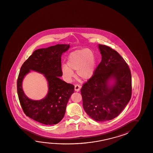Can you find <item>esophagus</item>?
<instances>
[{"instance_id":"1","label":"esophagus","mask_w":153,"mask_h":153,"mask_svg":"<svg viewBox=\"0 0 153 153\" xmlns=\"http://www.w3.org/2000/svg\"><path fill=\"white\" fill-rule=\"evenodd\" d=\"M81 88V86L78 85V84H76L75 85V91H79L80 89Z\"/></svg>"}]
</instances>
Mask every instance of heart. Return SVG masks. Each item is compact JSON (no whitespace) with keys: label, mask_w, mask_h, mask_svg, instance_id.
I'll list each match as a JSON object with an SVG mask.
<instances>
[{"label":"heart","mask_w":153,"mask_h":153,"mask_svg":"<svg viewBox=\"0 0 153 153\" xmlns=\"http://www.w3.org/2000/svg\"><path fill=\"white\" fill-rule=\"evenodd\" d=\"M96 58L89 49L83 48L75 51L69 55L67 65H63L62 72L66 78L70 79L76 70L78 78L87 81L93 76L96 69Z\"/></svg>","instance_id":"b5f03b06"}]
</instances>
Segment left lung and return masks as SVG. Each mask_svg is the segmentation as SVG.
Returning a JSON list of instances; mask_svg holds the SVG:
<instances>
[{"label": "left lung", "mask_w": 153, "mask_h": 153, "mask_svg": "<svg viewBox=\"0 0 153 153\" xmlns=\"http://www.w3.org/2000/svg\"><path fill=\"white\" fill-rule=\"evenodd\" d=\"M102 60L93 76L81 89L84 111L91 118L104 122L115 118L131 99L132 78L128 64L116 51L99 45ZM115 80L111 86V78Z\"/></svg>", "instance_id": "obj_1"}]
</instances>
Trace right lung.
I'll list each match as a JSON object with an SVG mask.
<instances>
[{
    "mask_svg": "<svg viewBox=\"0 0 153 153\" xmlns=\"http://www.w3.org/2000/svg\"><path fill=\"white\" fill-rule=\"evenodd\" d=\"M70 47L69 45H56L46 48L35 50L23 64L17 81L19 101L25 115L45 125L56 124L65 115L66 105L74 92L73 84L63 81L61 56ZM30 70L45 75L49 84L47 96L35 101L26 97L22 89V80Z\"/></svg>",
    "mask_w": 153,
    "mask_h": 153,
    "instance_id": "obj_1",
    "label": "right lung"
}]
</instances>
